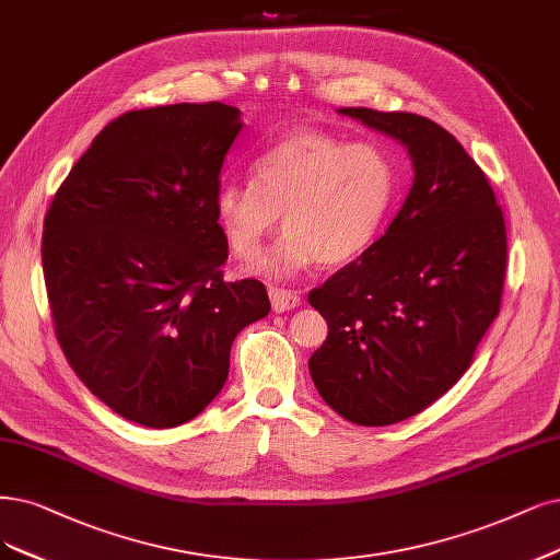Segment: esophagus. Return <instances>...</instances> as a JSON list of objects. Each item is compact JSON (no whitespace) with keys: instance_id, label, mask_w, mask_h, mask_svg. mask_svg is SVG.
I'll use <instances>...</instances> for the list:
<instances>
[{"instance_id":"1","label":"esophagus","mask_w":560,"mask_h":560,"mask_svg":"<svg viewBox=\"0 0 560 560\" xmlns=\"http://www.w3.org/2000/svg\"><path fill=\"white\" fill-rule=\"evenodd\" d=\"M269 300H272L275 312H291V308L300 306V293L288 291V288H269Z\"/></svg>"}]
</instances>
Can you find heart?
Returning a JSON list of instances; mask_svg holds the SVG:
<instances>
[{
	"label": "heart",
	"mask_w": 560,
	"mask_h": 560,
	"mask_svg": "<svg viewBox=\"0 0 560 560\" xmlns=\"http://www.w3.org/2000/svg\"><path fill=\"white\" fill-rule=\"evenodd\" d=\"M256 182H225L214 217L231 254L258 256L283 212L285 235L252 269L291 277L314 262L346 265L369 252L395 207L399 175L376 142L325 131H293L254 163Z\"/></svg>",
	"instance_id": "obj_1"
}]
</instances>
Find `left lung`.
I'll list each match as a JSON object with an SVG mask.
<instances>
[{
  "mask_svg": "<svg viewBox=\"0 0 560 560\" xmlns=\"http://www.w3.org/2000/svg\"><path fill=\"white\" fill-rule=\"evenodd\" d=\"M341 115L404 142L416 179L385 235L308 293L329 329L308 371L341 418L385 427L418 416L470 366L501 312L508 233L487 175L436 121Z\"/></svg>",
  "mask_w": 560,
  "mask_h": 560,
  "instance_id": "obj_1",
  "label": "left lung"
}]
</instances>
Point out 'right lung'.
<instances>
[{
  "label": "right lung",
  "mask_w": 560,
  "mask_h": 560,
  "mask_svg": "<svg viewBox=\"0 0 560 560\" xmlns=\"http://www.w3.org/2000/svg\"><path fill=\"white\" fill-rule=\"evenodd\" d=\"M242 131L225 103L113 119L61 182L44 221V279L67 362L117 416L194 420L228 378L242 327L269 314L258 279H223L214 217Z\"/></svg>",
  "instance_id": "1"
}]
</instances>
